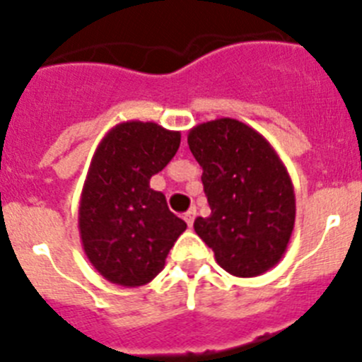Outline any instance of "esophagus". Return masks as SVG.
Wrapping results in <instances>:
<instances>
[{
  "label": "esophagus",
  "instance_id": "esophagus-1",
  "mask_svg": "<svg viewBox=\"0 0 362 362\" xmlns=\"http://www.w3.org/2000/svg\"><path fill=\"white\" fill-rule=\"evenodd\" d=\"M196 214H197L196 209H190L187 214H185V221H187V225H188V226L194 225V219H196Z\"/></svg>",
  "mask_w": 362,
  "mask_h": 362
}]
</instances>
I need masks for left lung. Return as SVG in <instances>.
<instances>
[{
	"mask_svg": "<svg viewBox=\"0 0 362 362\" xmlns=\"http://www.w3.org/2000/svg\"><path fill=\"white\" fill-rule=\"evenodd\" d=\"M188 146L203 168L209 217L194 230L214 250L221 268L255 277L276 267L296 223V194L286 166L257 130L238 119L201 123Z\"/></svg>",
	"mask_w": 362,
	"mask_h": 362,
	"instance_id": "1",
	"label": "left lung"
}]
</instances>
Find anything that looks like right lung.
<instances>
[{
  "instance_id": "1",
  "label": "right lung",
  "mask_w": 362,
  "mask_h": 362,
  "mask_svg": "<svg viewBox=\"0 0 362 362\" xmlns=\"http://www.w3.org/2000/svg\"><path fill=\"white\" fill-rule=\"evenodd\" d=\"M179 143L174 130L127 121L95 148L79 203V233L92 267L110 283H150L187 230L161 192L150 188V177L170 163Z\"/></svg>"
}]
</instances>
